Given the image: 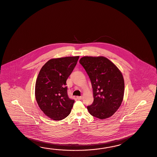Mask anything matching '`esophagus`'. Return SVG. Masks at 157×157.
Here are the masks:
<instances>
[{"label":"esophagus","instance_id":"34e87169","mask_svg":"<svg viewBox=\"0 0 157 157\" xmlns=\"http://www.w3.org/2000/svg\"><path fill=\"white\" fill-rule=\"evenodd\" d=\"M77 99H78L79 100H81L83 99V97L82 96H77Z\"/></svg>","mask_w":157,"mask_h":157}]
</instances>
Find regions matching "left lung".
<instances>
[{"instance_id": "obj_1", "label": "left lung", "mask_w": 157, "mask_h": 157, "mask_svg": "<svg viewBox=\"0 0 157 157\" xmlns=\"http://www.w3.org/2000/svg\"><path fill=\"white\" fill-rule=\"evenodd\" d=\"M79 63L91 80L94 100L87 106L91 115L100 119L112 117L122 104L124 81L115 64L104 56H84Z\"/></svg>"}]
</instances>
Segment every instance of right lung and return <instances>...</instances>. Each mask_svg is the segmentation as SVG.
<instances>
[{
    "label": "right lung",
    "instance_id": "obj_1",
    "mask_svg": "<svg viewBox=\"0 0 157 157\" xmlns=\"http://www.w3.org/2000/svg\"><path fill=\"white\" fill-rule=\"evenodd\" d=\"M79 58L78 56L49 59L39 73L35 98L42 112L54 121L65 118L73 106L74 100L68 97L66 82Z\"/></svg>",
    "mask_w": 157,
    "mask_h": 157
}]
</instances>
